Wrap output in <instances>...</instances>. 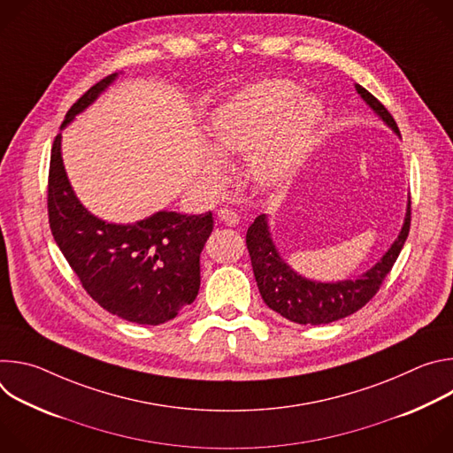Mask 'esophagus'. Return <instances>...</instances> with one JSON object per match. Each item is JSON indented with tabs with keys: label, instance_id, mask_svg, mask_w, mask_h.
I'll list each match as a JSON object with an SVG mask.
<instances>
[{
	"label": "esophagus",
	"instance_id": "obj_1",
	"mask_svg": "<svg viewBox=\"0 0 453 453\" xmlns=\"http://www.w3.org/2000/svg\"><path fill=\"white\" fill-rule=\"evenodd\" d=\"M217 219H219L220 222H224L226 226H231V227L236 226L238 220H240L238 213L233 211V210H229V208H220V210L217 211Z\"/></svg>",
	"mask_w": 453,
	"mask_h": 453
}]
</instances>
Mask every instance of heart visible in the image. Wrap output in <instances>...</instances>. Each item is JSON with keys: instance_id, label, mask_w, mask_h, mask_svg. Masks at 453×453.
<instances>
[{"instance_id": "heart-1", "label": "heart", "mask_w": 453, "mask_h": 453, "mask_svg": "<svg viewBox=\"0 0 453 453\" xmlns=\"http://www.w3.org/2000/svg\"><path fill=\"white\" fill-rule=\"evenodd\" d=\"M322 118L320 100L301 96V88L290 81L271 79L250 86L215 109V149L204 150V173L222 182L229 173L224 156H249V170L257 184L283 186L304 163Z\"/></svg>"}]
</instances>
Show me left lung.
Instances as JSON below:
<instances>
[{"label": "left lung", "instance_id": "left-lung-1", "mask_svg": "<svg viewBox=\"0 0 453 453\" xmlns=\"http://www.w3.org/2000/svg\"><path fill=\"white\" fill-rule=\"evenodd\" d=\"M360 98L372 109V112L402 138L398 125L391 112L387 111L367 89L355 84ZM411 229V197L403 226L393 242L369 271L355 280L317 281L297 274L280 254L269 227V217L260 215L247 229L245 243L250 256V265L256 285L265 304L297 325H328V322L344 319L360 310L380 288L385 276L391 273L395 262L405 245Z\"/></svg>", "mask_w": 453, "mask_h": 453}]
</instances>
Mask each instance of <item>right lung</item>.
<instances>
[{
	"label": "right lung",
	"mask_w": 453,
	"mask_h": 453,
	"mask_svg": "<svg viewBox=\"0 0 453 453\" xmlns=\"http://www.w3.org/2000/svg\"><path fill=\"white\" fill-rule=\"evenodd\" d=\"M118 79L95 84L68 111L60 131ZM62 134L51 147L48 217L51 234L88 294L107 311L157 326L196 301L201 252L213 231V213L156 211L134 224L105 222L77 197L62 161Z\"/></svg>",
	"instance_id": "obj_1"
}]
</instances>
